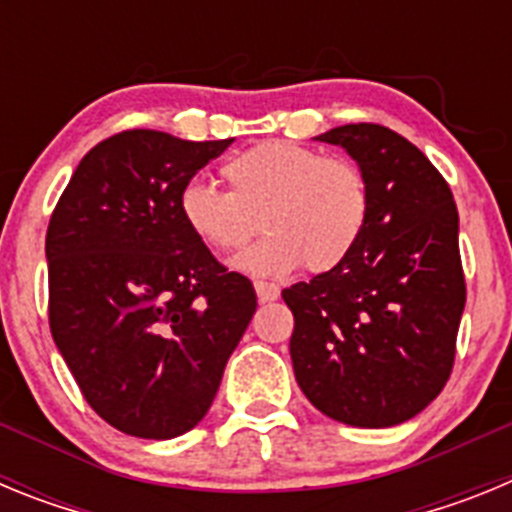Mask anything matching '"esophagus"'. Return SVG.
<instances>
[{"mask_svg":"<svg viewBox=\"0 0 512 512\" xmlns=\"http://www.w3.org/2000/svg\"><path fill=\"white\" fill-rule=\"evenodd\" d=\"M253 287H256L259 302H274V300H279V295H282V289H279L277 284H271V282H256Z\"/></svg>","mask_w":512,"mask_h":512,"instance_id":"34e87169","label":"esophagus"}]
</instances>
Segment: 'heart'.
I'll use <instances>...</instances> for the list:
<instances>
[{
  "label": "heart",
  "instance_id": "obj_1",
  "mask_svg": "<svg viewBox=\"0 0 512 512\" xmlns=\"http://www.w3.org/2000/svg\"><path fill=\"white\" fill-rule=\"evenodd\" d=\"M223 176L230 192L189 179L179 192V212L194 238L217 253L241 251L259 228L269 230L241 259L259 277H279L302 264L312 274L336 269L369 223L372 192L351 158L266 140L230 158Z\"/></svg>",
  "mask_w": 512,
  "mask_h": 512
}]
</instances>
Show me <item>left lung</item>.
<instances>
[{"label": "left lung", "mask_w": 512, "mask_h": 512, "mask_svg": "<svg viewBox=\"0 0 512 512\" xmlns=\"http://www.w3.org/2000/svg\"><path fill=\"white\" fill-rule=\"evenodd\" d=\"M364 169L372 210L354 253L282 297L300 390L328 418L390 428L446 387L467 302L459 212L441 171L395 130L356 122L318 135Z\"/></svg>", "instance_id": "obj_1"}]
</instances>
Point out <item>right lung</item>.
<instances>
[{"label": "right lung", "mask_w": 512, "mask_h": 512, "mask_svg": "<svg viewBox=\"0 0 512 512\" xmlns=\"http://www.w3.org/2000/svg\"><path fill=\"white\" fill-rule=\"evenodd\" d=\"M233 138L122 130L76 166L45 233L48 323L81 395L138 438H174L210 410L256 312L179 212V192Z\"/></svg>", "instance_id": "obj_1"}]
</instances>
